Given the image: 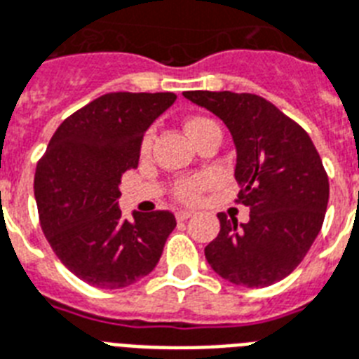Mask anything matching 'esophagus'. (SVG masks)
<instances>
[{"label": "esophagus", "instance_id": "34e87169", "mask_svg": "<svg viewBox=\"0 0 359 359\" xmlns=\"http://www.w3.org/2000/svg\"><path fill=\"white\" fill-rule=\"evenodd\" d=\"M191 215H194V212H188V210H179V212H177V219L186 221V219H189Z\"/></svg>", "mask_w": 359, "mask_h": 359}]
</instances>
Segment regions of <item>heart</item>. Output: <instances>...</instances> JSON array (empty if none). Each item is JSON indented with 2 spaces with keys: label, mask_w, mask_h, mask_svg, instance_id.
Listing matches in <instances>:
<instances>
[{
  "label": "heart",
  "mask_w": 359,
  "mask_h": 359,
  "mask_svg": "<svg viewBox=\"0 0 359 359\" xmlns=\"http://www.w3.org/2000/svg\"><path fill=\"white\" fill-rule=\"evenodd\" d=\"M210 127H217V125L212 121V119H206V118H191L186 121V130H188V134L191 136V140H195L199 134L205 133L206 129H210ZM151 145V136H145L144 144H142V151H147L149 149ZM203 186H205V179H189V180H184V182H180L179 186H177V195H179L180 201H186V203H189V201H195L197 199V195H199V191L203 189Z\"/></svg>",
  "instance_id": "obj_1"
}]
</instances>
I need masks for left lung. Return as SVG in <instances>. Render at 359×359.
Here are the masks:
<instances>
[{"label":"left lung","instance_id":"left-lung-1","mask_svg":"<svg viewBox=\"0 0 359 359\" xmlns=\"http://www.w3.org/2000/svg\"><path fill=\"white\" fill-rule=\"evenodd\" d=\"M191 103L226 125L236 145L234 177L249 221L217 214L221 230L205 249L210 267L225 280L265 287L301 264L323 226L328 177L301 125L255 94L184 92Z\"/></svg>","mask_w":359,"mask_h":359}]
</instances>
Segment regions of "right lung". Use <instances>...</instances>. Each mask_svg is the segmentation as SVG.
Masks as SVG:
<instances>
[{
  "label": "right lung",
  "mask_w": 359,
  "mask_h": 359,
  "mask_svg": "<svg viewBox=\"0 0 359 359\" xmlns=\"http://www.w3.org/2000/svg\"><path fill=\"white\" fill-rule=\"evenodd\" d=\"M171 92H112L72 114L55 130L34 173V199L49 245L75 276L121 290L156 267L177 226L165 210H119L121 175L136 168L145 130L175 103Z\"/></svg>",
  "instance_id": "1"
}]
</instances>
